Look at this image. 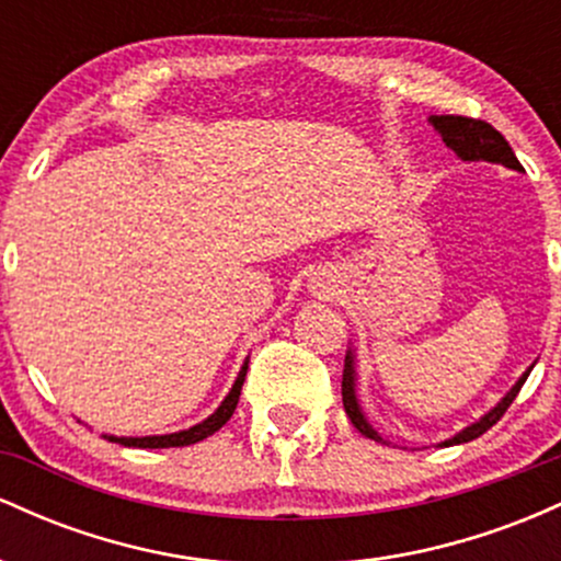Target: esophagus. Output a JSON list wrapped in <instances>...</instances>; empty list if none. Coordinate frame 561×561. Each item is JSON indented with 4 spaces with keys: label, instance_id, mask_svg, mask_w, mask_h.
<instances>
[{
    "label": "esophagus",
    "instance_id": "esophagus-1",
    "mask_svg": "<svg viewBox=\"0 0 561 561\" xmlns=\"http://www.w3.org/2000/svg\"><path fill=\"white\" fill-rule=\"evenodd\" d=\"M308 293L319 300H330L337 293V282L330 272H313L311 279H308Z\"/></svg>",
    "mask_w": 561,
    "mask_h": 561
}]
</instances>
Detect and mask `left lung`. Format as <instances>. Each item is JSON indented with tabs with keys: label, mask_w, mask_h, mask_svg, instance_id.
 I'll return each instance as SVG.
<instances>
[{
	"label": "left lung",
	"mask_w": 561,
	"mask_h": 561,
	"mask_svg": "<svg viewBox=\"0 0 561 561\" xmlns=\"http://www.w3.org/2000/svg\"><path fill=\"white\" fill-rule=\"evenodd\" d=\"M427 124L435 128L437 137L443 139V145H446L448 150H454V156L459 160H465V163H495V165H504V169H512V171H525L523 165H519L517 156L512 152V147H508V141L501 137V134L495 131L491 124H485V121L461 118V115H430ZM533 366H536V362L527 366L523 375H519L517 382L506 390V396L501 398L493 409H488L480 420H474L472 424H467V427H461L459 433L450 435L448 440L437 443V446H461V443H469V440H474V437H480L482 433H488V430H491L493 424L504 416V411L512 405L514 398H517V392L525 385V379L533 371ZM343 405H345V414L351 416L353 427H356L358 433L388 446L390 440L388 437L379 435V430L369 422L362 401H358V356H356V345L353 343L347 345V353H345Z\"/></svg>",
	"instance_id": "8db88e82"
}]
</instances>
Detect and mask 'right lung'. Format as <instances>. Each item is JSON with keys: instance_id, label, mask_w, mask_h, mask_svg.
<instances>
[{"instance_id": "add662e5", "label": "right lung", "mask_w": 561, "mask_h": 561, "mask_svg": "<svg viewBox=\"0 0 561 561\" xmlns=\"http://www.w3.org/2000/svg\"><path fill=\"white\" fill-rule=\"evenodd\" d=\"M248 364H250V356L244 358L242 366H240V371H237V379H234V385H231V390L227 392V398H224V401L218 403V409L214 411V414L205 416L203 422L192 424V427H186V430H179V433H165V435L126 437V435H107V433H102V437H105L107 443H118V446H126V448H182V446H192V443L205 440V437H208V435L218 433V430H221L224 424L229 422V416L234 414L237 401H240L244 375H248Z\"/></svg>"}]
</instances>
